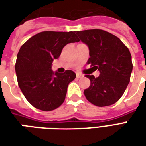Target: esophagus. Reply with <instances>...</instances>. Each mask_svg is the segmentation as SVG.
Masks as SVG:
<instances>
[{"label": "esophagus", "instance_id": "1", "mask_svg": "<svg viewBox=\"0 0 146 146\" xmlns=\"http://www.w3.org/2000/svg\"><path fill=\"white\" fill-rule=\"evenodd\" d=\"M76 77H77V78H83V77H84V75H83L82 73H76Z\"/></svg>", "mask_w": 146, "mask_h": 146}]
</instances>
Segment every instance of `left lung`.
<instances>
[{"label": "left lung", "mask_w": 146, "mask_h": 146, "mask_svg": "<svg viewBox=\"0 0 146 146\" xmlns=\"http://www.w3.org/2000/svg\"><path fill=\"white\" fill-rule=\"evenodd\" d=\"M76 33L88 47V63L100 73L98 77L86 75L91 80L84 92L86 98L100 107L114 104L130 82L133 69L130 51L117 36L105 30L94 29Z\"/></svg>", "instance_id": "obj_1"}]
</instances>
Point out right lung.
<instances>
[{
  "instance_id": "1",
  "label": "right lung",
  "mask_w": 146,
  "mask_h": 146,
  "mask_svg": "<svg viewBox=\"0 0 146 146\" xmlns=\"http://www.w3.org/2000/svg\"><path fill=\"white\" fill-rule=\"evenodd\" d=\"M80 41L75 31H44L32 36L19 49L15 73L23 94L33 106L51 111L63 103L67 88L76 73L53 72L52 62L60 56L62 48Z\"/></svg>"
}]
</instances>
